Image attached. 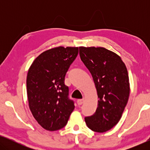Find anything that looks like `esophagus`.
<instances>
[{"instance_id":"obj_1","label":"esophagus","mask_w":150,"mask_h":150,"mask_svg":"<svg viewBox=\"0 0 150 150\" xmlns=\"http://www.w3.org/2000/svg\"><path fill=\"white\" fill-rule=\"evenodd\" d=\"M83 102H84V99H79V100H77L78 105H81V104L83 103Z\"/></svg>"}]
</instances>
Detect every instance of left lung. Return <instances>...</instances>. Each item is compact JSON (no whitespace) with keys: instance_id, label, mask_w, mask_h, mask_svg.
<instances>
[{"instance_id":"1","label":"left lung","mask_w":150,"mask_h":150,"mask_svg":"<svg viewBox=\"0 0 150 150\" xmlns=\"http://www.w3.org/2000/svg\"><path fill=\"white\" fill-rule=\"evenodd\" d=\"M79 54L91 74L99 98L95 113L86 117L85 122L94 132H106L119 122L128 102V71L120 57L104 48L80 47Z\"/></svg>"}]
</instances>
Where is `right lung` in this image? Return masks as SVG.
<instances>
[{
  "mask_svg": "<svg viewBox=\"0 0 150 150\" xmlns=\"http://www.w3.org/2000/svg\"><path fill=\"white\" fill-rule=\"evenodd\" d=\"M78 54L76 47L50 49L39 55L28 69L26 89L30 110L47 130L63 128L74 109V102L69 98V87L64 81Z\"/></svg>",
  "mask_w": 150,
  "mask_h": 150,
  "instance_id": "add662e5",
  "label": "right lung"
}]
</instances>
